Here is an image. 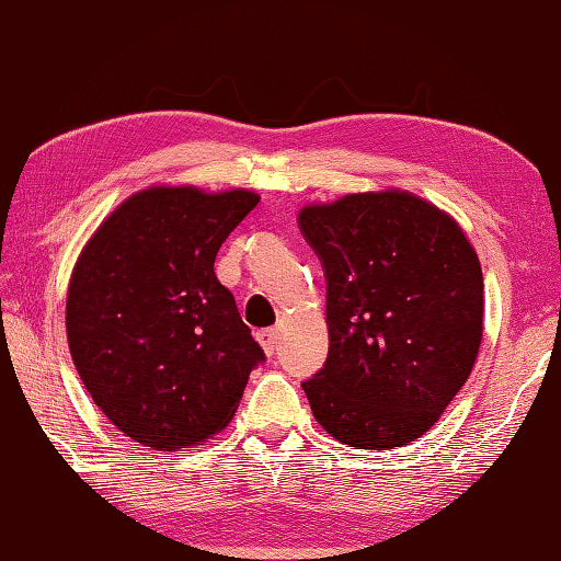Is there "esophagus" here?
I'll list each match as a JSON object with an SVG mask.
<instances>
[{"instance_id":"1","label":"esophagus","mask_w":561,"mask_h":561,"mask_svg":"<svg viewBox=\"0 0 561 561\" xmlns=\"http://www.w3.org/2000/svg\"><path fill=\"white\" fill-rule=\"evenodd\" d=\"M255 337H257V343L262 345V350H265L267 355H274V350H277V343H279L277 328H265V331H257Z\"/></svg>"}]
</instances>
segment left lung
Listing matches in <instances>:
<instances>
[{"label":"left lung","mask_w":561,"mask_h":561,"mask_svg":"<svg viewBox=\"0 0 561 561\" xmlns=\"http://www.w3.org/2000/svg\"><path fill=\"white\" fill-rule=\"evenodd\" d=\"M299 228L325 272L331 350L301 387L353 449L419 440L465 387L484 335V277L453 216L405 190L306 204Z\"/></svg>","instance_id":"obj_1"}]
</instances>
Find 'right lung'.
<instances>
[{"instance_id":"right-lung-1","label":"right lung","mask_w":561,"mask_h":561,"mask_svg":"<svg viewBox=\"0 0 561 561\" xmlns=\"http://www.w3.org/2000/svg\"><path fill=\"white\" fill-rule=\"evenodd\" d=\"M257 202L250 190L152 184L121 202L77 257L65 304L70 355L130 440L174 453L236 415L265 353L214 260Z\"/></svg>"}]
</instances>
